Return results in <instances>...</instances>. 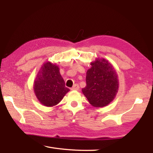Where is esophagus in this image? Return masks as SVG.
<instances>
[{
	"label": "esophagus",
	"instance_id": "esophagus-1",
	"mask_svg": "<svg viewBox=\"0 0 153 153\" xmlns=\"http://www.w3.org/2000/svg\"><path fill=\"white\" fill-rule=\"evenodd\" d=\"M79 89V86L78 84H75V85H74V86L71 88V90L77 91Z\"/></svg>",
	"mask_w": 153,
	"mask_h": 153
}]
</instances>
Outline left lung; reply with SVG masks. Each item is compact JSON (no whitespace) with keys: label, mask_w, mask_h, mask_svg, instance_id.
<instances>
[{"label":"left lung","mask_w":153,"mask_h":153,"mask_svg":"<svg viewBox=\"0 0 153 153\" xmlns=\"http://www.w3.org/2000/svg\"><path fill=\"white\" fill-rule=\"evenodd\" d=\"M86 73V86L82 89L89 102L96 108L105 107L113 101L119 88L118 76L113 65L103 58L91 62Z\"/></svg>","instance_id":"obj_1"}]
</instances>
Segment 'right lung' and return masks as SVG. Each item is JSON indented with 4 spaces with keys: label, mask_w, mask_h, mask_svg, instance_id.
I'll return each instance as SVG.
<instances>
[{
    "label": "right lung",
    "mask_w": 153,
    "mask_h": 153,
    "mask_svg": "<svg viewBox=\"0 0 153 153\" xmlns=\"http://www.w3.org/2000/svg\"><path fill=\"white\" fill-rule=\"evenodd\" d=\"M33 91L42 105L52 107L57 105L70 89L65 86L58 65L48 61L42 64L36 75Z\"/></svg>",
    "instance_id": "1"
}]
</instances>
